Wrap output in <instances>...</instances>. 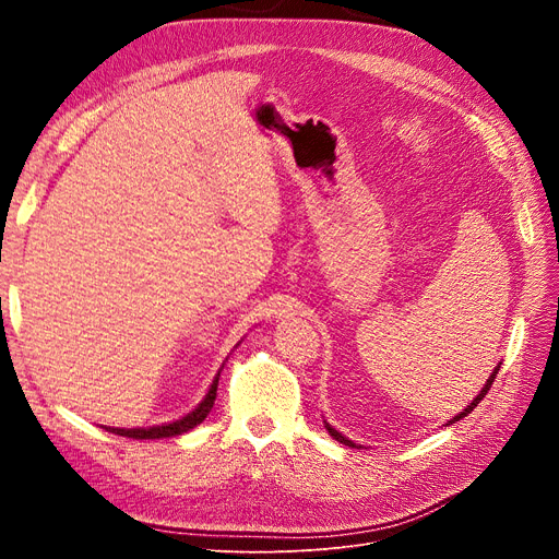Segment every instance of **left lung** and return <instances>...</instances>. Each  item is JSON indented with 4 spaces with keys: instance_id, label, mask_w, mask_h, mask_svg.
Here are the masks:
<instances>
[{
    "instance_id": "left-lung-1",
    "label": "left lung",
    "mask_w": 559,
    "mask_h": 559,
    "mask_svg": "<svg viewBox=\"0 0 559 559\" xmlns=\"http://www.w3.org/2000/svg\"><path fill=\"white\" fill-rule=\"evenodd\" d=\"M496 373H498V367H496V369H493V373H491V376H489V378H487V383H485V388H483V390H480V394H478V396H476V399H474V401H472V403H468V405H466V407H464V413H460V415H457V417H453V419H451V421H449V424H447V426H451V424H455V421H460V419H464V417H466V415H472V409H474V407H476V405H478V403H480V401H483V399H485V396H487V392H489V388H491V385H493V378H496ZM326 428H329V432H331V437H333V439H337V442H340V444H346V447H356V444H354V442H350V439H346V437H344V435H342V432H337V430H335V428H331V426H329V424H326Z\"/></svg>"
}]
</instances>
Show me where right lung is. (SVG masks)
I'll use <instances>...</instances> for the list:
<instances>
[{
    "label": "right lung",
    "mask_w": 559,
    "mask_h": 559,
    "mask_svg": "<svg viewBox=\"0 0 559 559\" xmlns=\"http://www.w3.org/2000/svg\"><path fill=\"white\" fill-rule=\"evenodd\" d=\"M217 383H219V373L215 376L213 385H211L209 394H205V399L192 409L190 415H186L179 421H171V424H165V426H154V428H106V430H110L115 435H122V437H133V439H163V437L183 435L211 415V409H213L215 399H217Z\"/></svg>",
    "instance_id": "add662e5"
}]
</instances>
